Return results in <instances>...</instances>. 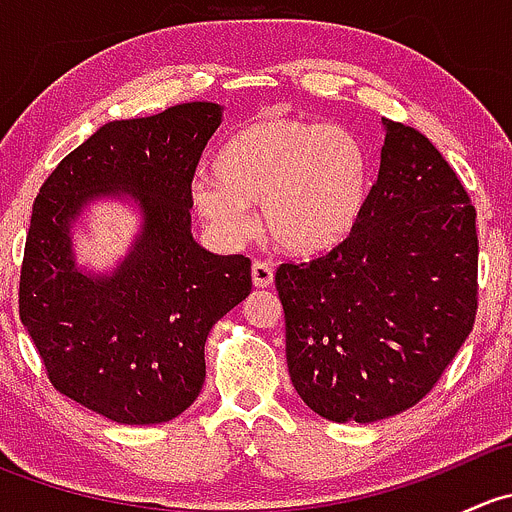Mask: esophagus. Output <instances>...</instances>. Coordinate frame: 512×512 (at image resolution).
I'll return each instance as SVG.
<instances>
[{
  "mask_svg": "<svg viewBox=\"0 0 512 512\" xmlns=\"http://www.w3.org/2000/svg\"><path fill=\"white\" fill-rule=\"evenodd\" d=\"M252 282L255 287H270L275 282V270H272L270 262L255 260L252 262Z\"/></svg>",
  "mask_w": 512,
  "mask_h": 512,
  "instance_id": "34e87169",
  "label": "esophagus"
}]
</instances>
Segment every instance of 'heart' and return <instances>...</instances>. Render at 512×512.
<instances>
[{"instance_id":"heart-1","label":"heart","mask_w":512,"mask_h":512,"mask_svg":"<svg viewBox=\"0 0 512 512\" xmlns=\"http://www.w3.org/2000/svg\"><path fill=\"white\" fill-rule=\"evenodd\" d=\"M218 175H198L190 198L220 235L252 230L247 203L277 247L314 255L352 230L369 195V156L352 131L287 116L245 123L218 156Z\"/></svg>"}]
</instances>
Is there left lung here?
Instances as JSON below:
<instances>
[{"label": "left lung", "mask_w": 512, "mask_h": 512, "mask_svg": "<svg viewBox=\"0 0 512 512\" xmlns=\"http://www.w3.org/2000/svg\"><path fill=\"white\" fill-rule=\"evenodd\" d=\"M379 178L339 245L282 262L287 366L314 414L374 423L416 406L478 312L476 208L416 128L384 118Z\"/></svg>", "instance_id": "left-lung-1"}]
</instances>
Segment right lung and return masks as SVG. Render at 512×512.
I'll use <instances>...</instances> for the list:
<instances>
[{
    "label": "right lung",
    "mask_w": 512,
    "mask_h": 512,
    "mask_svg": "<svg viewBox=\"0 0 512 512\" xmlns=\"http://www.w3.org/2000/svg\"><path fill=\"white\" fill-rule=\"evenodd\" d=\"M223 108L193 101L101 126L61 160L34 200L19 319L59 394L128 426L180 416L205 381V339L252 292L245 255L190 235V185ZM144 210L132 255L111 278L73 262L68 230L98 194Z\"/></svg>",
    "instance_id": "1"
}]
</instances>
